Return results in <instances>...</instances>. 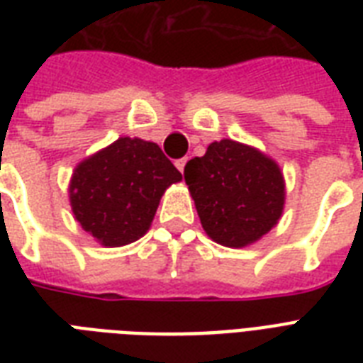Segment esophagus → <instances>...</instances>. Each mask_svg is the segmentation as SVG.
<instances>
[{"instance_id":"34e87169","label":"esophagus","mask_w":363,"mask_h":363,"mask_svg":"<svg viewBox=\"0 0 363 363\" xmlns=\"http://www.w3.org/2000/svg\"><path fill=\"white\" fill-rule=\"evenodd\" d=\"M186 162H188V158H181V160H177V162H175L177 169L181 171V173H184V167H186Z\"/></svg>"}]
</instances>
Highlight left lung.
Here are the masks:
<instances>
[{
    "instance_id": "obj_1",
    "label": "left lung",
    "mask_w": 363,
    "mask_h": 363,
    "mask_svg": "<svg viewBox=\"0 0 363 363\" xmlns=\"http://www.w3.org/2000/svg\"><path fill=\"white\" fill-rule=\"evenodd\" d=\"M205 233L218 245L242 248L277 226L284 209V177L258 148L222 139L184 167Z\"/></svg>"
}]
</instances>
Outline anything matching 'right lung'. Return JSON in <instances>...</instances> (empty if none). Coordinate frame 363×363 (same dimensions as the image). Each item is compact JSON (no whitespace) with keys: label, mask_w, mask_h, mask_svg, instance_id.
Wrapping results in <instances>:
<instances>
[{"label":"right lung","mask_w":363,"mask_h":363,"mask_svg":"<svg viewBox=\"0 0 363 363\" xmlns=\"http://www.w3.org/2000/svg\"><path fill=\"white\" fill-rule=\"evenodd\" d=\"M182 181L156 143L121 137L77 165L69 182L75 220L104 247H124L150 228L160 199Z\"/></svg>","instance_id":"right-lung-1"}]
</instances>
